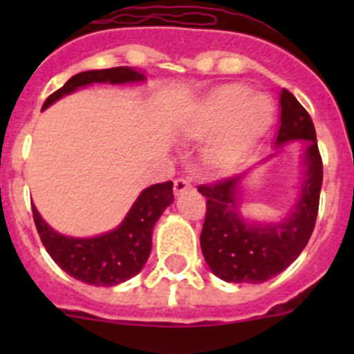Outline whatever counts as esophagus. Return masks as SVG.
<instances>
[{"mask_svg": "<svg viewBox=\"0 0 354 354\" xmlns=\"http://www.w3.org/2000/svg\"><path fill=\"white\" fill-rule=\"evenodd\" d=\"M192 189V184H189V180L186 179H177L174 183V192L175 195H183V193L189 192Z\"/></svg>", "mask_w": 354, "mask_h": 354, "instance_id": "1", "label": "esophagus"}]
</instances>
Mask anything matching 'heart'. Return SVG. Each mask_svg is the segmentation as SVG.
Returning a JSON list of instances; mask_svg holds the SVG:
<instances>
[{
    "label": "heart",
    "mask_w": 354,
    "mask_h": 354,
    "mask_svg": "<svg viewBox=\"0 0 354 354\" xmlns=\"http://www.w3.org/2000/svg\"><path fill=\"white\" fill-rule=\"evenodd\" d=\"M273 113L274 104L266 93H248L241 84H225L196 106L189 133L196 138L218 133L205 150V162L214 170H228L268 131Z\"/></svg>",
    "instance_id": "b5f03b06"
}]
</instances>
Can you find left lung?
I'll use <instances>...</instances> for the list:
<instances>
[{"mask_svg":"<svg viewBox=\"0 0 354 354\" xmlns=\"http://www.w3.org/2000/svg\"><path fill=\"white\" fill-rule=\"evenodd\" d=\"M303 142V177L292 207L280 221H257L241 214V192L246 174L198 186L207 198L200 246L209 270L230 283H262L287 270L306 246L315 227L323 186V161L310 115L283 88L274 158L283 145Z\"/></svg>","mask_w":354,"mask_h":354,"instance_id":"8db88e82","label":"left lung"}]
</instances>
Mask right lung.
Masks as SVG:
<instances>
[{"instance_id": "1", "label": "right lung", "mask_w": 354, "mask_h": 354, "mask_svg": "<svg viewBox=\"0 0 354 354\" xmlns=\"http://www.w3.org/2000/svg\"><path fill=\"white\" fill-rule=\"evenodd\" d=\"M145 74L133 67L86 71L72 76L60 90L46 99L48 109L58 99L93 83H142ZM174 202V183L152 184L143 189L117 228L93 237H71L49 227L31 204L37 230L53 261L72 278L97 287H113L136 277L152 250V230L162 211Z\"/></svg>"}]
</instances>
